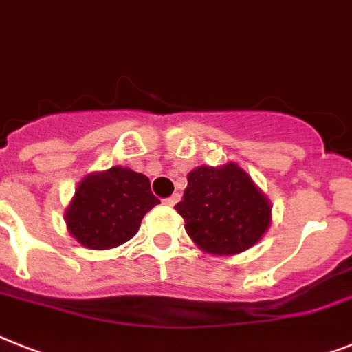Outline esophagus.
<instances>
[{
    "mask_svg": "<svg viewBox=\"0 0 352 352\" xmlns=\"http://www.w3.org/2000/svg\"><path fill=\"white\" fill-rule=\"evenodd\" d=\"M179 201V194H173L170 197H167V199H164V203L167 205V207H174L176 203Z\"/></svg>",
    "mask_w": 352,
    "mask_h": 352,
    "instance_id": "1",
    "label": "esophagus"
}]
</instances>
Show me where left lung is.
<instances>
[{
    "instance_id": "1",
    "label": "left lung",
    "mask_w": 352,
    "mask_h": 352,
    "mask_svg": "<svg viewBox=\"0 0 352 352\" xmlns=\"http://www.w3.org/2000/svg\"><path fill=\"white\" fill-rule=\"evenodd\" d=\"M176 205L188 237L203 252L235 255L259 243L272 223V205L250 174L234 162L196 167Z\"/></svg>"
}]
</instances>
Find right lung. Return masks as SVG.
<instances>
[{"mask_svg": "<svg viewBox=\"0 0 352 352\" xmlns=\"http://www.w3.org/2000/svg\"><path fill=\"white\" fill-rule=\"evenodd\" d=\"M147 176L127 167L88 174L65 212L69 234L86 248L124 245L138 232L144 216L158 205Z\"/></svg>", "mask_w": 352, "mask_h": 352, "instance_id": "1", "label": "right lung"}]
</instances>
